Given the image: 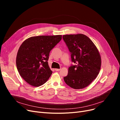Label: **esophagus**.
<instances>
[{
	"label": "esophagus",
	"mask_w": 120,
	"mask_h": 120,
	"mask_svg": "<svg viewBox=\"0 0 120 120\" xmlns=\"http://www.w3.org/2000/svg\"><path fill=\"white\" fill-rule=\"evenodd\" d=\"M60 68H55V71H60Z\"/></svg>",
	"instance_id": "1"
}]
</instances>
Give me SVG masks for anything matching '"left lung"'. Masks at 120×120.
<instances>
[{"instance_id":"left-lung-1","label":"left lung","mask_w":120,"mask_h":120,"mask_svg":"<svg viewBox=\"0 0 120 120\" xmlns=\"http://www.w3.org/2000/svg\"><path fill=\"white\" fill-rule=\"evenodd\" d=\"M75 65L68 68L64 77L67 85L74 89H82L95 79L100 70L101 59L93 42L83 34L63 35Z\"/></svg>"}]
</instances>
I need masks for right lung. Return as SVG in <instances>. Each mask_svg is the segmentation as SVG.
Returning a JSON list of instances; mask_svg holds the SVG:
<instances>
[{"instance_id": "add662e5", "label": "right lung", "mask_w": 120, "mask_h": 120, "mask_svg": "<svg viewBox=\"0 0 120 120\" xmlns=\"http://www.w3.org/2000/svg\"><path fill=\"white\" fill-rule=\"evenodd\" d=\"M61 39V35L34 36L21 44L16 64L20 76L28 84L40 86L51 76L52 71L48 62L49 52Z\"/></svg>"}]
</instances>
